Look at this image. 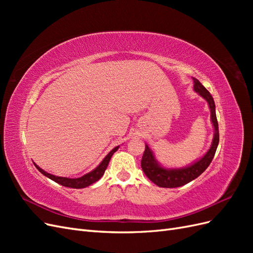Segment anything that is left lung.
I'll list each match as a JSON object with an SVG mask.
<instances>
[{"mask_svg":"<svg viewBox=\"0 0 253 253\" xmlns=\"http://www.w3.org/2000/svg\"><path fill=\"white\" fill-rule=\"evenodd\" d=\"M193 80L194 89L203 98L206 99L210 108L211 120L214 126V138L211 144V148L206 153V155L203 158L194 163L192 166L182 168V169H165V168H162L157 164L154 155H153V152L150 150L148 145H145V150L141 159V168L144 174L147 175V177L158 187L177 188L192 181L193 179L197 178L198 176L209 167L214 155H215L219 141L218 124L215 114V104H214V100L208 89H207L197 79Z\"/></svg>","mask_w":253,"mask_h":253,"instance_id":"left-lung-1","label":"left lung"}]
</instances>
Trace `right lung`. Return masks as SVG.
<instances>
[{
  "mask_svg": "<svg viewBox=\"0 0 253 253\" xmlns=\"http://www.w3.org/2000/svg\"><path fill=\"white\" fill-rule=\"evenodd\" d=\"M118 148H119V147L114 148V149L109 153V154L105 156V158L102 160V163H101L100 165H99L95 170H93V171L87 173V174H85V175L81 176V177H79V178L59 177V176H55V175H51V174H49V173H47V172H45L44 170H42L41 168H39L37 165H35V166H36L37 169L39 170L43 175H45V176H46V177L50 178L51 180L58 182L59 185H61V186L68 187V188H75V189H82V188L88 187L89 185H91V183L96 182L97 180H99V179H100V178L102 177L104 172H105V170H106V168H108V165H109V163H110V159H111L112 155L114 154L115 152H116V151L118 150Z\"/></svg>",
  "mask_w": 253,
  "mask_h": 253,
  "instance_id": "obj_1",
  "label": "right lung"
}]
</instances>
